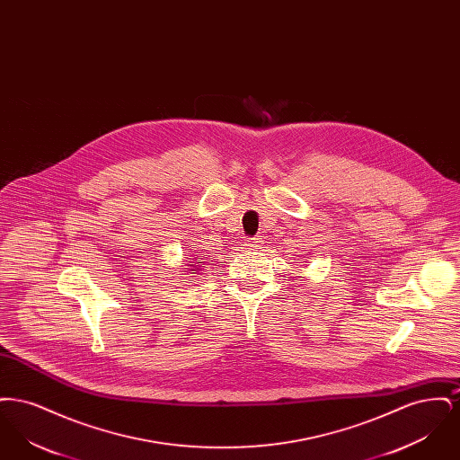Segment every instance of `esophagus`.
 Segmentation results:
<instances>
[{
	"label": "esophagus",
	"mask_w": 460,
	"mask_h": 460,
	"mask_svg": "<svg viewBox=\"0 0 460 460\" xmlns=\"http://www.w3.org/2000/svg\"><path fill=\"white\" fill-rule=\"evenodd\" d=\"M261 238H250V240L244 241V246L246 248H250V250H257V248H261Z\"/></svg>",
	"instance_id": "34e87169"
}]
</instances>
